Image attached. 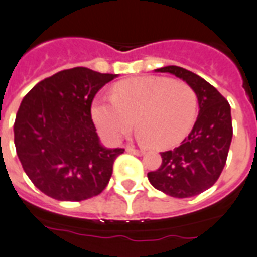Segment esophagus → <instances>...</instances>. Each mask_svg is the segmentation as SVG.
<instances>
[{"mask_svg":"<svg viewBox=\"0 0 257 257\" xmlns=\"http://www.w3.org/2000/svg\"><path fill=\"white\" fill-rule=\"evenodd\" d=\"M126 151L130 154H134V155H143V154H145V151H142V150H137L135 147H133V146H127Z\"/></svg>","mask_w":257,"mask_h":257,"instance_id":"esophagus-1","label":"esophagus"}]
</instances>
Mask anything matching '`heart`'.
<instances>
[{
	"label": "heart",
	"instance_id": "1",
	"mask_svg": "<svg viewBox=\"0 0 257 257\" xmlns=\"http://www.w3.org/2000/svg\"><path fill=\"white\" fill-rule=\"evenodd\" d=\"M91 115L100 134L118 142L135 126L154 149L175 147L190 134L198 115V95L187 82L137 77L118 82L111 98L96 99Z\"/></svg>",
	"mask_w": 257,
	"mask_h": 257
}]
</instances>
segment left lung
Wrapping results in <instances>:
<instances>
[{"label":"left lung","instance_id":"1","mask_svg":"<svg viewBox=\"0 0 257 257\" xmlns=\"http://www.w3.org/2000/svg\"><path fill=\"white\" fill-rule=\"evenodd\" d=\"M182 78L198 95L199 115L186 139L161 153L162 164L147 174L150 183L172 198H191L216 183L228 157L232 141V119L228 100L212 85L179 66L157 69Z\"/></svg>","mask_w":257,"mask_h":257}]
</instances>
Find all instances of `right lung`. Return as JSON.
Returning <instances> with one entry per match:
<instances>
[{
	"label": "right lung",
	"instance_id": "right-lung-1",
	"mask_svg": "<svg viewBox=\"0 0 257 257\" xmlns=\"http://www.w3.org/2000/svg\"><path fill=\"white\" fill-rule=\"evenodd\" d=\"M115 74L86 67L58 71L38 82L18 108L14 145L33 184L63 202L99 195L124 149H104L91 119L95 94Z\"/></svg>",
	"mask_w": 257,
	"mask_h": 257
}]
</instances>
